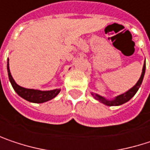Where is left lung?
Masks as SVG:
<instances>
[{
	"label": "left lung",
	"mask_w": 150,
	"mask_h": 150,
	"mask_svg": "<svg viewBox=\"0 0 150 150\" xmlns=\"http://www.w3.org/2000/svg\"><path fill=\"white\" fill-rule=\"evenodd\" d=\"M145 69H146V64H145V62H144V64H143V71H142V75L140 76L139 80L137 81V82L136 83L135 86H133L130 89H129L127 92L120 94V95H117L116 96L114 99L112 100H107L105 99V97H103L101 95H99L97 93H91V94L93 96V98L96 100H99L100 102L103 103L104 105H109V106H116V105H123L125 103L128 102L129 100L137 93V92L138 91L139 88L141 87V84L143 82V77H144V74H145Z\"/></svg>",
	"instance_id": "1"
}]
</instances>
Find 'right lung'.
<instances>
[{
    "label": "right lung",
    "instance_id": "add662e5",
    "mask_svg": "<svg viewBox=\"0 0 150 150\" xmlns=\"http://www.w3.org/2000/svg\"><path fill=\"white\" fill-rule=\"evenodd\" d=\"M8 61L9 60H7V68L9 81L12 84V87L14 89V91L24 100L33 103H44L54 99L60 93V91H61L60 88L49 90V91H41V90H38V89L25 88L23 87L19 86L15 82V81L13 80V76L11 75V72L9 69V62Z\"/></svg>",
    "mask_w": 150,
    "mask_h": 150
}]
</instances>
